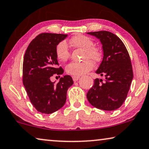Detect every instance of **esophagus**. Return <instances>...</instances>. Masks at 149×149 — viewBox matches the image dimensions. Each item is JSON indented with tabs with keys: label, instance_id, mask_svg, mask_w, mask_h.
Returning a JSON list of instances; mask_svg holds the SVG:
<instances>
[{
	"label": "esophagus",
	"instance_id": "34e87169",
	"mask_svg": "<svg viewBox=\"0 0 149 149\" xmlns=\"http://www.w3.org/2000/svg\"><path fill=\"white\" fill-rule=\"evenodd\" d=\"M79 78H80V77H79V76H73L72 77V80L74 81H77L79 79Z\"/></svg>",
	"mask_w": 149,
	"mask_h": 149
}]
</instances>
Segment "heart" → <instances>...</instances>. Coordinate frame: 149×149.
I'll return each mask as SVG.
<instances>
[{"label": "heart", "instance_id": "obj_1", "mask_svg": "<svg viewBox=\"0 0 149 149\" xmlns=\"http://www.w3.org/2000/svg\"><path fill=\"white\" fill-rule=\"evenodd\" d=\"M70 43L76 48L84 49L83 58L85 59L82 62H71L66 66V71L68 74L72 76H81L85 74L94 67L95 62L101 61L102 54L100 49L94 46V43L91 39L88 36L82 34H78L70 39ZM56 58L60 61H66L70 56V52L68 45L65 41H62L57 44L55 49ZM91 58L92 60L88 59Z\"/></svg>", "mask_w": 149, "mask_h": 149}]
</instances>
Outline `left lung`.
Wrapping results in <instances>:
<instances>
[{
	"label": "left lung",
	"mask_w": 149,
	"mask_h": 149,
	"mask_svg": "<svg viewBox=\"0 0 149 149\" xmlns=\"http://www.w3.org/2000/svg\"><path fill=\"white\" fill-rule=\"evenodd\" d=\"M100 39L103 58L97 74L105 76V81L95 79L87 97L96 108L112 111L124 102L133 79L132 66L128 52L122 41L115 34L107 31L89 32Z\"/></svg>",
	"instance_id": "1"
}]
</instances>
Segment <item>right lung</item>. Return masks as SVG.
Returning <instances> with one entry per match:
<instances>
[{
	"instance_id": "add662e5",
	"label": "right lung",
	"mask_w": 149,
	"mask_h": 149,
	"mask_svg": "<svg viewBox=\"0 0 149 149\" xmlns=\"http://www.w3.org/2000/svg\"><path fill=\"white\" fill-rule=\"evenodd\" d=\"M66 34L43 33L30 42L23 63V83L29 100L42 113H53L64 105L68 89L73 84L72 77L65 75L57 84L50 81L64 70L59 66L55 54L57 44ZM60 77V76H58Z\"/></svg>"
}]
</instances>
